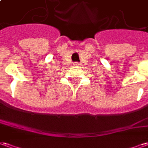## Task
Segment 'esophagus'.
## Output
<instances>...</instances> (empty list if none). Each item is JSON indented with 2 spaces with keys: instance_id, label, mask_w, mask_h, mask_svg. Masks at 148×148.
Returning a JSON list of instances; mask_svg holds the SVG:
<instances>
[{
  "instance_id": "1",
  "label": "esophagus",
  "mask_w": 148,
  "mask_h": 148,
  "mask_svg": "<svg viewBox=\"0 0 148 148\" xmlns=\"http://www.w3.org/2000/svg\"><path fill=\"white\" fill-rule=\"evenodd\" d=\"M74 66H81V64L80 63H78V62H74Z\"/></svg>"
}]
</instances>
